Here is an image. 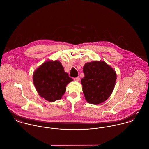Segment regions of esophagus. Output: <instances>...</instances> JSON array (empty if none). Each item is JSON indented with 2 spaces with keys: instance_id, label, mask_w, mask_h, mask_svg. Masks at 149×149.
<instances>
[{
  "instance_id": "1",
  "label": "esophagus",
  "mask_w": 149,
  "mask_h": 149,
  "mask_svg": "<svg viewBox=\"0 0 149 149\" xmlns=\"http://www.w3.org/2000/svg\"><path fill=\"white\" fill-rule=\"evenodd\" d=\"M74 80L75 81H79V80H80V78H79V77H76V78H74Z\"/></svg>"
}]
</instances>
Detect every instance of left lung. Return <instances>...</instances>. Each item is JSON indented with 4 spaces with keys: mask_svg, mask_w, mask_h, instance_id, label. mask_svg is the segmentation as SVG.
I'll return each mask as SVG.
<instances>
[{
    "mask_svg": "<svg viewBox=\"0 0 149 149\" xmlns=\"http://www.w3.org/2000/svg\"><path fill=\"white\" fill-rule=\"evenodd\" d=\"M83 71L81 84L86 100L94 105L105 101L115 86V71L104 61H93L85 64Z\"/></svg>",
    "mask_w": 149,
    "mask_h": 149,
    "instance_id": "8db88e82",
    "label": "left lung"
}]
</instances>
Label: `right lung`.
I'll list each match as a JSON object with an SVG mask.
<instances>
[{
    "instance_id": "right-lung-1",
    "label": "right lung",
    "mask_w": 149,
    "mask_h": 149,
    "mask_svg": "<svg viewBox=\"0 0 149 149\" xmlns=\"http://www.w3.org/2000/svg\"><path fill=\"white\" fill-rule=\"evenodd\" d=\"M33 81L38 94L48 101L54 102L61 98L66 86L73 79L64 71L59 61L49 60L34 71Z\"/></svg>"
}]
</instances>
